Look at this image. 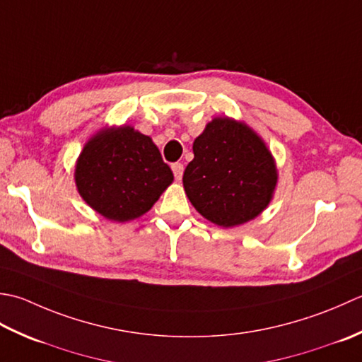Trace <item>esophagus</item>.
I'll return each instance as SVG.
<instances>
[{"instance_id": "34e87169", "label": "esophagus", "mask_w": 362, "mask_h": 362, "mask_svg": "<svg viewBox=\"0 0 362 362\" xmlns=\"http://www.w3.org/2000/svg\"><path fill=\"white\" fill-rule=\"evenodd\" d=\"M172 170H173V175H175V180L181 181L182 173H184V165L181 164V162H175V164H172Z\"/></svg>"}]
</instances>
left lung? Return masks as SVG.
<instances>
[{
  "label": "left lung",
  "instance_id": "left-lung-1",
  "mask_svg": "<svg viewBox=\"0 0 362 362\" xmlns=\"http://www.w3.org/2000/svg\"><path fill=\"white\" fill-rule=\"evenodd\" d=\"M194 159L182 184L192 206L214 225L233 228L250 222L274 198L275 158L245 122L216 117L194 140Z\"/></svg>",
  "mask_w": 362,
  "mask_h": 362
}]
</instances>
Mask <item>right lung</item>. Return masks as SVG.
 Listing matches in <instances>:
<instances>
[{
	"label": "right lung",
	"instance_id": "add662e5",
	"mask_svg": "<svg viewBox=\"0 0 362 362\" xmlns=\"http://www.w3.org/2000/svg\"><path fill=\"white\" fill-rule=\"evenodd\" d=\"M76 189L112 222L142 217L173 182L151 137L129 124L103 128L87 140L75 165Z\"/></svg>",
	"mask_w": 362,
	"mask_h": 362
}]
</instances>
